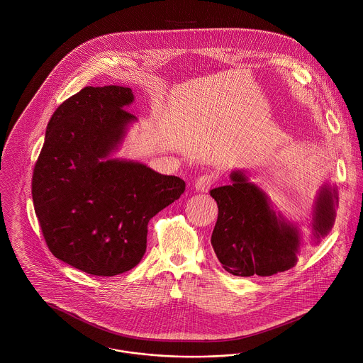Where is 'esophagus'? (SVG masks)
<instances>
[{
    "instance_id": "34e87169",
    "label": "esophagus",
    "mask_w": 363,
    "mask_h": 363,
    "mask_svg": "<svg viewBox=\"0 0 363 363\" xmlns=\"http://www.w3.org/2000/svg\"><path fill=\"white\" fill-rule=\"evenodd\" d=\"M213 184H214L213 174H203V176L198 177L194 187L199 193H208Z\"/></svg>"
}]
</instances>
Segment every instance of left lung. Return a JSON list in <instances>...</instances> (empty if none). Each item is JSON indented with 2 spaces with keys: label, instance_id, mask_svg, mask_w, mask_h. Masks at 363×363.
Wrapping results in <instances>:
<instances>
[{
  "label": "left lung",
  "instance_id": "8db88e82",
  "mask_svg": "<svg viewBox=\"0 0 363 363\" xmlns=\"http://www.w3.org/2000/svg\"><path fill=\"white\" fill-rule=\"evenodd\" d=\"M230 179V185L210 190L218 205L211 246L223 269L238 277H269L294 267L302 246L298 223L277 211L245 170H231ZM337 208L338 190L326 182L313 202L310 230L314 243L329 234Z\"/></svg>",
  "mask_w": 363,
  "mask_h": 363
}]
</instances>
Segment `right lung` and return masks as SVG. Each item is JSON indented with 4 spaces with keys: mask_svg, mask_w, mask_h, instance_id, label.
<instances>
[{
    "mask_svg": "<svg viewBox=\"0 0 363 363\" xmlns=\"http://www.w3.org/2000/svg\"><path fill=\"white\" fill-rule=\"evenodd\" d=\"M132 89L86 86L62 102L34 166V210L49 250L97 277L129 272L146 252L147 223L181 197L185 181L111 158L137 117Z\"/></svg>",
    "mask_w": 363,
    "mask_h": 363,
    "instance_id": "1",
    "label": "right lung"
}]
</instances>
